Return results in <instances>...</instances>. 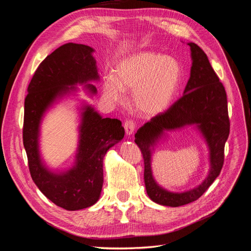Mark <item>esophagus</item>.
I'll list each match as a JSON object with an SVG mask.
<instances>
[{
  "label": "esophagus",
  "instance_id": "esophagus-1",
  "mask_svg": "<svg viewBox=\"0 0 251 251\" xmlns=\"http://www.w3.org/2000/svg\"><path fill=\"white\" fill-rule=\"evenodd\" d=\"M125 131H126V135H132L135 131V127H136V125L133 120H126L125 123Z\"/></svg>",
  "mask_w": 251,
  "mask_h": 251
}]
</instances>
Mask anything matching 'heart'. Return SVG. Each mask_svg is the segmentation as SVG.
Instances as JSON below:
<instances>
[{
	"label": "heart",
	"mask_w": 251,
	"mask_h": 251,
	"mask_svg": "<svg viewBox=\"0 0 251 251\" xmlns=\"http://www.w3.org/2000/svg\"><path fill=\"white\" fill-rule=\"evenodd\" d=\"M181 78L182 67L176 57L141 51L121 59L114 76L104 77L103 93L112 102H120L125 91L133 90L135 110L141 116L154 117L169 108Z\"/></svg>",
	"instance_id": "heart-1"
}]
</instances>
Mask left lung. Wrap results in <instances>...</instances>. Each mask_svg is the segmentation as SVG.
<instances>
[{"label":"left lung","instance_id":"obj_1","mask_svg":"<svg viewBox=\"0 0 251 251\" xmlns=\"http://www.w3.org/2000/svg\"><path fill=\"white\" fill-rule=\"evenodd\" d=\"M187 45L191 47L193 63L183 96L168 111L144 124L135 134V142L143 156L147 194L151 201L171 207L182 206L199 199L219 176L230 126L227 96L222 82L204 51L195 43ZM188 125H196L205 139L210 151L211 169L200 186L183 193H174L159 186L153 179L151 154L166 130H176Z\"/></svg>","mask_w":251,"mask_h":251}]
</instances>
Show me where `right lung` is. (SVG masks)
Here are the masks:
<instances>
[{
  "label": "right lung",
  "mask_w": 251,
  "mask_h": 251,
  "mask_svg": "<svg viewBox=\"0 0 251 251\" xmlns=\"http://www.w3.org/2000/svg\"><path fill=\"white\" fill-rule=\"evenodd\" d=\"M94 49L68 43L53 51L37 67L25 98L23 142L31 178L40 191L57 206L78 210L95 204L103 183V157L125 136L118 119L102 118L93 107L83 104L79 140L74 165L63 173L46 168L40 154V126L45 112L59 98L85 85L90 95L97 89L88 83L100 79Z\"/></svg>",
  "instance_id": "right-lung-1"
}]
</instances>
